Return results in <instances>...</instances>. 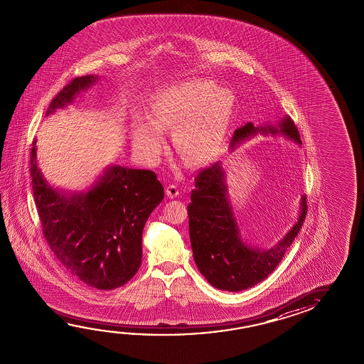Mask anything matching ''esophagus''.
Listing matches in <instances>:
<instances>
[{
    "instance_id": "esophagus-1",
    "label": "esophagus",
    "mask_w": 364,
    "mask_h": 364,
    "mask_svg": "<svg viewBox=\"0 0 364 364\" xmlns=\"http://www.w3.org/2000/svg\"><path fill=\"white\" fill-rule=\"evenodd\" d=\"M166 196L168 198H176L179 196V189L176 185H167L166 186Z\"/></svg>"
}]
</instances>
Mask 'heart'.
<instances>
[{
  "label": "heart",
  "mask_w": 364,
  "mask_h": 364,
  "mask_svg": "<svg viewBox=\"0 0 364 364\" xmlns=\"http://www.w3.org/2000/svg\"><path fill=\"white\" fill-rule=\"evenodd\" d=\"M232 97L205 80H191L156 94L147 117L136 114L132 146L136 155L155 164L161 154L162 129L171 128V142L191 164L208 160L223 141Z\"/></svg>",
  "instance_id": "1"
}]
</instances>
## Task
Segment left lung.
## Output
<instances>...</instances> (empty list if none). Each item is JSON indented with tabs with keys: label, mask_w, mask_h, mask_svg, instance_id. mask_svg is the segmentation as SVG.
I'll return each instance as SVG.
<instances>
[{
	"label": "left lung",
	"mask_w": 364,
	"mask_h": 364,
	"mask_svg": "<svg viewBox=\"0 0 364 364\" xmlns=\"http://www.w3.org/2000/svg\"><path fill=\"white\" fill-rule=\"evenodd\" d=\"M259 132L264 134L280 132L301 144L297 127L289 117H286L280 122L279 129L270 125L257 128L252 123L236 129L230 144L231 149H235ZM191 200L188 215L194 262L209 284L230 292L244 291L265 279L279 265L307 215V202L304 197L296 225L278 244L267 250L245 245L227 198L225 173L220 162L199 171Z\"/></svg>",
	"instance_id": "obj_1"
}]
</instances>
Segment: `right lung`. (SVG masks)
I'll return each mask as SVG.
<instances>
[{"label": "right lung", "mask_w": 364, "mask_h": 364, "mask_svg": "<svg viewBox=\"0 0 364 364\" xmlns=\"http://www.w3.org/2000/svg\"><path fill=\"white\" fill-rule=\"evenodd\" d=\"M97 76L73 78L60 90L47 115L71 104ZM30 154V176L43 235L60 264L85 284L110 291L124 286L142 262V232L164 199V186L151 170L107 167L89 191L67 196L43 178Z\"/></svg>", "instance_id": "obj_1"}]
</instances>
